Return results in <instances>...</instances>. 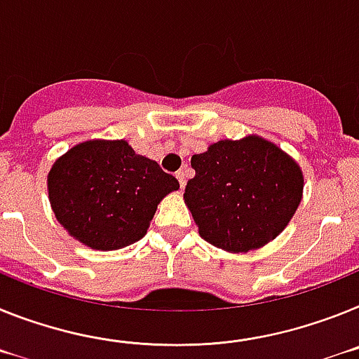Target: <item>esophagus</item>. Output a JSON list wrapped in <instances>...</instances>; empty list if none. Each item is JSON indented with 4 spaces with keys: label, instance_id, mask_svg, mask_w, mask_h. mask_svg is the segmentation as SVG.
<instances>
[{
    "label": "esophagus",
    "instance_id": "obj_1",
    "mask_svg": "<svg viewBox=\"0 0 359 359\" xmlns=\"http://www.w3.org/2000/svg\"><path fill=\"white\" fill-rule=\"evenodd\" d=\"M177 180H179V184H180V188L184 189V186H186V171L184 170H179L177 171Z\"/></svg>",
    "mask_w": 359,
    "mask_h": 359
}]
</instances>
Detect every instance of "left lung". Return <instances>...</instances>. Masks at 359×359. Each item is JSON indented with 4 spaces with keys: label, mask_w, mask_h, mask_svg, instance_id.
Returning a JSON list of instances; mask_svg holds the SVG:
<instances>
[{
    "label": "left lung",
    "mask_w": 359,
    "mask_h": 359,
    "mask_svg": "<svg viewBox=\"0 0 359 359\" xmlns=\"http://www.w3.org/2000/svg\"><path fill=\"white\" fill-rule=\"evenodd\" d=\"M184 202L198 235L227 253L264 248L291 222L304 197V171L260 135L213 142L193 155Z\"/></svg>",
    "instance_id": "obj_1"
}]
</instances>
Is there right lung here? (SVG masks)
Listing matches in <instances>:
<instances>
[{
    "mask_svg": "<svg viewBox=\"0 0 359 359\" xmlns=\"http://www.w3.org/2000/svg\"><path fill=\"white\" fill-rule=\"evenodd\" d=\"M46 188L68 235L86 248L115 251L146 235L157 205L179 182L124 139H92L55 158Z\"/></svg>",
    "mask_w": 359,
    "mask_h": 359,
    "instance_id": "obj_1",
    "label": "right lung"
}]
</instances>
